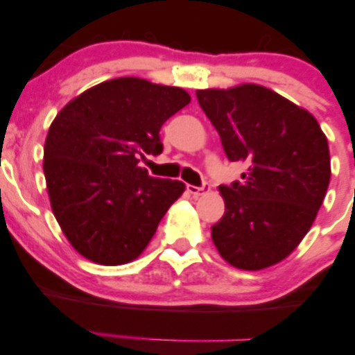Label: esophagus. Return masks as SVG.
I'll return each instance as SVG.
<instances>
[{
  "label": "esophagus",
  "instance_id": "esophagus-1",
  "mask_svg": "<svg viewBox=\"0 0 355 355\" xmlns=\"http://www.w3.org/2000/svg\"><path fill=\"white\" fill-rule=\"evenodd\" d=\"M187 190H189V193L193 195V197H200L202 193H205V191H209V190H210V185H209V183H203L202 187L187 185Z\"/></svg>",
  "mask_w": 355,
  "mask_h": 355
}]
</instances>
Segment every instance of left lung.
<instances>
[{
	"label": "left lung",
	"instance_id": "obj_1",
	"mask_svg": "<svg viewBox=\"0 0 355 355\" xmlns=\"http://www.w3.org/2000/svg\"><path fill=\"white\" fill-rule=\"evenodd\" d=\"M197 100L242 182L220 187L225 214L211 240L230 266L260 270L299 245L315 220L329 180L327 138L307 110L260 85L198 89Z\"/></svg>",
	"mask_w": 355,
	"mask_h": 355
}]
</instances>
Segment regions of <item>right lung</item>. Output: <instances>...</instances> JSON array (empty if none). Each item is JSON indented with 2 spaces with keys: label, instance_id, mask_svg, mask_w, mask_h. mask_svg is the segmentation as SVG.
I'll return each instance as SVG.
<instances>
[{
  "label": "right lung",
  "instance_id": "1",
  "mask_svg": "<svg viewBox=\"0 0 355 355\" xmlns=\"http://www.w3.org/2000/svg\"><path fill=\"white\" fill-rule=\"evenodd\" d=\"M190 103L185 89L115 78L71 100L48 130L43 172L70 243L101 266L135 260L185 190L138 166L160 153L162 125Z\"/></svg>",
  "mask_w": 355,
  "mask_h": 355
}]
</instances>
